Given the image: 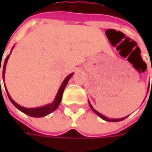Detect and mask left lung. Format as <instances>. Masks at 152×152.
Here are the masks:
<instances>
[{
  "label": "left lung",
  "instance_id": "obj_1",
  "mask_svg": "<svg viewBox=\"0 0 152 152\" xmlns=\"http://www.w3.org/2000/svg\"><path fill=\"white\" fill-rule=\"evenodd\" d=\"M151 89H152V85H151ZM90 107H91V108L94 111V113L96 114H97L100 118H102V119H104V120H106V121H110V122H119V121H122V120H124V119H125L126 118H119V119H109V118H107V117H105V116H103V115H102L101 113H99L98 112H96L94 108L92 107V106H91V104H90Z\"/></svg>",
  "mask_w": 152,
  "mask_h": 152
}]
</instances>
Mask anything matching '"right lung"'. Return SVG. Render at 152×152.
I'll list each match as a JSON object with an SVG mask.
<instances>
[{"mask_svg":"<svg viewBox=\"0 0 152 152\" xmlns=\"http://www.w3.org/2000/svg\"><path fill=\"white\" fill-rule=\"evenodd\" d=\"M9 58V56H7V57H6V60H5V62H4V65H3V71H2V77H3V81H4V74H5V69H6V65H7V60H8ZM1 63H0V71H1ZM72 75H73V73H71V74H69L68 76H67L66 79H64V81L62 82V84H61V87H60V89H59V91L57 92V95H56V96L55 100H54V102H52L51 104H49V105H46V106H45V107H38V108H24L23 107H20L19 105H18L16 102L11 98V96H9L8 92L7 91V96H8L9 99H10V101L16 107L18 108V110H20L21 112H23V113H24L27 115H28V116H30V117H34V118H40V117H44V116H46V115H48L49 113H50L51 112H53V111H55L56 109L58 107V105L60 104V102L61 101V97H62V93H63V91H64V89H65V87H66V85H67V82H68V80L69 79L72 77ZM0 87H1V81H0ZM5 89H6V87H5Z\"/></svg>","mask_w":152,"mask_h":152,"instance_id":"add662e5","label":"right lung"}]
</instances>
